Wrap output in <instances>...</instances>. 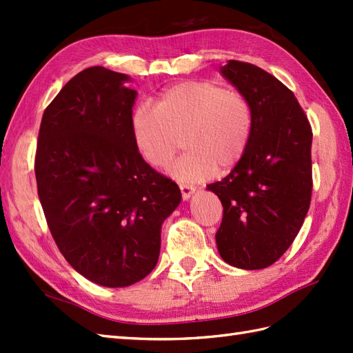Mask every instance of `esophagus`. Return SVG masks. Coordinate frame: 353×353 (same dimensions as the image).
Instances as JSON below:
<instances>
[{
    "label": "esophagus",
    "instance_id": "34e87169",
    "mask_svg": "<svg viewBox=\"0 0 353 353\" xmlns=\"http://www.w3.org/2000/svg\"><path fill=\"white\" fill-rule=\"evenodd\" d=\"M179 188H181L182 199H183V200H190V199H191V196L194 194V191H196V188H194V186L185 185V183H181V185H179Z\"/></svg>",
    "mask_w": 353,
    "mask_h": 353
}]
</instances>
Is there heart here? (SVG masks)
<instances>
[{
  "instance_id": "b5f03b06",
  "label": "heart",
  "mask_w": 353,
  "mask_h": 353,
  "mask_svg": "<svg viewBox=\"0 0 353 353\" xmlns=\"http://www.w3.org/2000/svg\"><path fill=\"white\" fill-rule=\"evenodd\" d=\"M252 108L243 92L214 80H186L165 89L156 106L144 103L132 117L142 156L163 167L182 138L190 150L170 165L171 177L196 182L226 171L241 159L252 133Z\"/></svg>"
}]
</instances>
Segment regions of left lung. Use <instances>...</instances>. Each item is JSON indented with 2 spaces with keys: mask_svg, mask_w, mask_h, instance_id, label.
<instances>
[{
  "mask_svg": "<svg viewBox=\"0 0 353 353\" xmlns=\"http://www.w3.org/2000/svg\"><path fill=\"white\" fill-rule=\"evenodd\" d=\"M220 72L249 100L253 121L241 159L208 185L223 205L216 249L229 265L259 270L287 252L308 214L312 132L294 94L272 74L238 61Z\"/></svg>",
  "mask_w": 353,
  "mask_h": 353,
  "instance_id": "left-lung-1",
  "label": "left lung"
}]
</instances>
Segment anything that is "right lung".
<instances>
[{
    "label": "right lung",
    "instance_id": "obj_1",
    "mask_svg": "<svg viewBox=\"0 0 353 353\" xmlns=\"http://www.w3.org/2000/svg\"><path fill=\"white\" fill-rule=\"evenodd\" d=\"M130 80L103 66L72 77L43 112L34 161L59 250L88 281L109 288L137 283L156 267L162 223L182 200L179 186L139 153Z\"/></svg>",
    "mask_w": 353,
    "mask_h": 353
}]
</instances>
